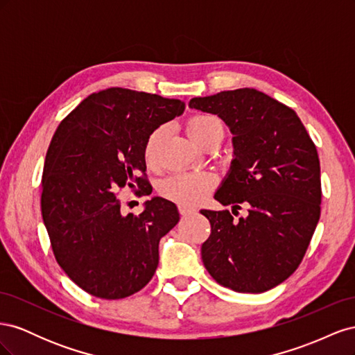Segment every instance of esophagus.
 <instances>
[{
	"label": "esophagus",
	"mask_w": 355,
	"mask_h": 355,
	"mask_svg": "<svg viewBox=\"0 0 355 355\" xmlns=\"http://www.w3.org/2000/svg\"><path fill=\"white\" fill-rule=\"evenodd\" d=\"M194 211H196L194 209H191L188 206H182V204H179V213L182 214V216H188V214L194 213Z\"/></svg>",
	"instance_id": "34e87169"
}]
</instances>
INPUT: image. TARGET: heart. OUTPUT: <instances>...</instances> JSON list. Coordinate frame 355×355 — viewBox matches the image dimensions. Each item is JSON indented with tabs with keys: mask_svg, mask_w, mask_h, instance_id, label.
<instances>
[{
	"mask_svg": "<svg viewBox=\"0 0 355 355\" xmlns=\"http://www.w3.org/2000/svg\"><path fill=\"white\" fill-rule=\"evenodd\" d=\"M216 130H223L220 121L216 116L211 115H196L187 123V132L189 137L197 145H202L206 139ZM161 137H163V128H157L148 136L144 146V158L148 167H154L157 161V149L159 145ZM216 184L214 178L209 171H180L168 178H166L159 185L161 196L170 201H175L182 206H197L209 196V192Z\"/></svg>",
	"mask_w": 355,
	"mask_h": 355,
	"instance_id": "b5f03b06",
	"label": "heart"
}]
</instances>
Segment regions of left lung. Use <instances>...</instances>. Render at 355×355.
Wrapping results in <instances>:
<instances>
[{
  "label": "left lung",
  "mask_w": 355,
  "mask_h": 355,
  "mask_svg": "<svg viewBox=\"0 0 355 355\" xmlns=\"http://www.w3.org/2000/svg\"><path fill=\"white\" fill-rule=\"evenodd\" d=\"M189 108L230 127L234 159L214 198L249 211L235 220L230 210H201L211 225L202 263L223 287L266 292L296 271L318 223L317 148L292 108L254 89L194 98Z\"/></svg>",
  "instance_id": "1"
}]
</instances>
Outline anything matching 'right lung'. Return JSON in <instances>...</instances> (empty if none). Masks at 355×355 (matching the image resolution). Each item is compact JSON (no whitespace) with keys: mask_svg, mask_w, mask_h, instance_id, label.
Returning <instances> with one entry per match:
<instances>
[{"mask_svg":"<svg viewBox=\"0 0 355 355\" xmlns=\"http://www.w3.org/2000/svg\"><path fill=\"white\" fill-rule=\"evenodd\" d=\"M184 110L179 99L111 87L59 124L42 170L41 213L58 263L84 292L123 299L153 278L158 243L179 222L178 207L154 197L139 216H124L116 192L151 194L145 142Z\"/></svg>","mask_w":355,"mask_h":355,"instance_id":"obj_1","label":"right lung"}]
</instances>
